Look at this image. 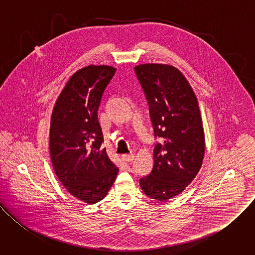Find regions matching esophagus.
I'll return each mask as SVG.
<instances>
[{
	"label": "esophagus",
	"instance_id": "obj_1",
	"mask_svg": "<svg viewBox=\"0 0 255 255\" xmlns=\"http://www.w3.org/2000/svg\"><path fill=\"white\" fill-rule=\"evenodd\" d=\"M121 158H122V160H123V161H125V162H130V161H132V160H133L134 155H133L132 153L123 154V155L121 156Z\"/></svg>",
	"mask_w": 255,
	"mask_h": 255
}]
</instances>
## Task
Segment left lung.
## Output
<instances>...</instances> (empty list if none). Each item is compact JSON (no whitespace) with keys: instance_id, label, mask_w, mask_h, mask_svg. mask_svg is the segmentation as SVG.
<instances>
[{"instance_id":"left-lung-1","label":"left lung","mask_w":255,"mask_h":255,"mask_svg":"<svg viewBox=\"0 0 255 255\" xmlns=\"http://www.w3.org/2000/svg\"><path fill=\"white\" fill-rule=\"evenodd\" d=\"M146 96L154 136V164L139 184L147 197L165 202L183 192L198 174L205 154V135L197 97L181 72L167 64L134 67Z\"/></svg>"}]
</instances>
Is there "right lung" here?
Returning a JSON list of instances; mask_svg holds the SVG:
<instances>
[{"instance_id":"obj_1","label":"right lung","mask_w":255,"mask_h":255,"mask_svg":"<svg viewBox=\"0 0 255 255\" xmlns=\"http://www.w3.org/2000/svg\"><path fill=\"white\" fill-rule=\"evenodd\" d=\"M116 68L89 65L68 80L54 105L49 134L51 162L62 186L87 204L103 200L119 168L101 145L100 103Z\"/></svg>"}]
</instances>
